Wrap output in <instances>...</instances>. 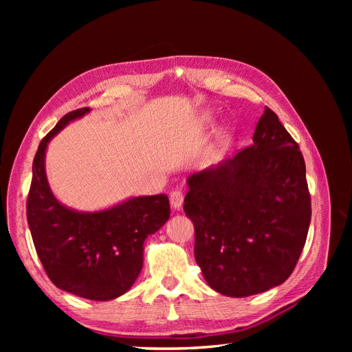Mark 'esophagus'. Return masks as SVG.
<instances>
[{
    "label": "esophagus",
    "instance_id": "1",
    "mask_svg": "<svg viewBox=\"0 0 352 352\" xmlns=\"http://www.w3.org/2000/svg\"><path fill=\"white\" fill-rule=\"evenodd\" d=\"M170 204H172V207H173L175 210H180V208H182V204H184V194H182V190L176 189V190H173L172 194H170Z\"/></svg>",
    "mask_w": 352,
    "mask_h": 352
}]
</instances>
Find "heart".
<instances>
[{
  "label": "heart",
  "instance_id": "b5f03b06",
  "mask_svg": "<svg viewBox=\"0 0 352 352\" xmlns=\"http://www.w3.org/2000/svg\"><path fill=\"white\" fill-rule=\"evenodd\" d=\"M204 120H206V123H210V117H206Z\"/></svg>",
  "mask_w": 352,
  "mask_h": 352
}]
</instances>
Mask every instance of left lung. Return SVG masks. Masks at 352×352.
<instances>
[{"mask_svg":"<svg viewBox=\"0 0 352 352\" xmlns=\"http://www.w3.org/2000/svg\"><path fill=\"white\" fill-rule=\"evenodd\" d=\"M252 142L186 179L195 260L211 289L233 298L289 278L311 220L304 157L267 107Z\"/></svg>","mask_w":352,"mask_h":352,"instance_id":"1","label":"left lung"}]
</instances>
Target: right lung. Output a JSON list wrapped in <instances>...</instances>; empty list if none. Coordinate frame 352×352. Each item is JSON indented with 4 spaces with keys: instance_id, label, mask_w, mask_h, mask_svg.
I'll list each match as a JSON object with an SVG mask.
<instances>
[{
    "instance_id": "add662e5",
    "label": "right lung",
    "mask_w": 352,
    "mask_h": 352,
    "mask_svg": "<svg viewBox=\"0 0 352 352\" xmlns=\"http://www.w3.org/2000/svg\"><path fill=\"white\" fill-rule=\"evenodd\" d=\"M66 114L41 141L32 164L28 225L38 257L58 289L92 301L126 294L144 264V242L170 217L164 194L132 197L98 211H79L56 198L45 172L48 144L60 131L88 114Z\"/></svg>"
}]
</instances>
